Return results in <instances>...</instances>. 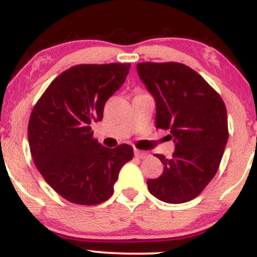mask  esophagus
Instances as JSON below:
<instances>
[{
  "instance_id": "esophagus-1",
  "label": "esophagus",
  "mask_w": 257,
  "mask_h": 257,
  "mask_svg": "<svg viewBox=\"0 0 257 257\" xmlns=\"http://www.w3.org/2000/svg\"><path fill=\"white\" fill-rule=\"evenodd\" d=\"M134 155L137 158H146L149 156V153L140 151V150H134Z\"/></svg>"
}]
</instances>
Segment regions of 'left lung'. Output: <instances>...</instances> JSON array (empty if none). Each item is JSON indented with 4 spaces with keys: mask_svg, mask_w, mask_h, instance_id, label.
Returning <instances> with one entry per match:
<instances>
[{
    "mask_svg": "<svg viewBox=\"0 0 257 257\" xmlns=\"http://www.w3.org/2000/svg\"><path fill=\"white\" fill-rule=\"evenodd\" d=\"M143 83L156 100V128L170 132L172 158L156 155L163 174L147 180L150 193L180 204L196 198L213 180L228 140L227 110L199 73L180 63H139Z\"/></svg>",
    "mask_w": 257,
    "mask_h": 257,
    "instance_id": "1",
    "label": "left lung"
}]
</instances>
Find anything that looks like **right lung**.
I'll use <instances>...</instances> for the list:
<instances>
[{
  "label": "right lung",
  "instance_id": "1",
  "mask_svg": "<svg viewBox=\"0 0 257 257\" xmlns=\"http://www.w3.org/2000/svg\"><path fill=\"white\" fill-rule=\"evenodd\" d=\"M131 64H81L61 72L31 112L29 145L38 172L55 192L79 205H96L113 193L131 145L107 149L90 124L102 119L104 106L124 83Z\"/></svg>",
  "mask_w": 257,
  "mask_h": 257
}]
</instances>
